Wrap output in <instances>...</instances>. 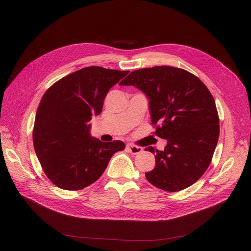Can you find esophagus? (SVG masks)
Segmentation results:
<instances>
[{
  "label": "esophagus",
  "instance_id": "esophagus-1",
  "mask_svg": "<svg viewBox=\"0 0 251 251\" xmlns=\"http://www.w3.org/2000/svg\"><path fill=\"white\" fill-rule=\"evenodd\" d=\"M126 149H127V151H128L130 153H132V154H138V153L142 152V149H141L140 147L133 146V144H127Z\"/></svg>",
  "mask_w": 251,
  "mask_h": 251
}]
</instances>
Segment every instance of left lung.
I'll return each mask as SVG.
<instances>
[{
	"instance_id": "left-lung-1",
	"label": "left lung",
	"mask_w": 251,
	"mask_h": 251,
	"mask_svg": "<svg viewBox=\"0 0 251 251\" xmlns=\"http://www.w3.org/2000/svg\"><path fill=\"white\" fill-rule=\"evenodd\" d=\"M120 85H133L147 96L154 133L167 139L164 151L146 149L155 152L148 181L170 192L192 185L212 162L220 134L216 102L207 87L190 72L171 66L135 70Z\"/></svg>"
}]
</instances>
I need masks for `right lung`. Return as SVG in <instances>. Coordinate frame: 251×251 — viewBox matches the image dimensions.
Wrapping results in <instances>:
<instances>
[{"mask_svg": "<svg viewBox=\"0 0 251 251\" xmlns=\"http://www.w3.org/2000/svg\"><path fill=\"white\" fill-rule=\"evenodd\" d=\"M129 71L90 66L52 84L38 104L33 147L47 177L65 190L96 182L123 141L102 142L90 136L91 117L100 115L108 91Z\"/></svg>", "mask_w": 251, "mask_h": 251, "instance_id": "1", "label": "right lung"}]
</instances>
